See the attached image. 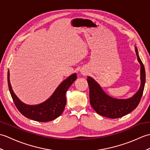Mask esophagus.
<instances>
[{
  "instance_id": "1",
  "label": "esophagus",
  "mask_w": 150,
  "mask_h": 150,
  "mask_svg": "<svg viewBox=\"0 0 150 150\" xmlns=\"http://www.w3.org/2000/svg\"><path fill=\"white\" fill-rule=\"evenodd\" d=\"M81 72L82 74V75H86V74H87V71H85V70H81Z\"/></svg>"
}]
</instances>
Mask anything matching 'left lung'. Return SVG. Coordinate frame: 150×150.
<instances>
[{"label":"left lung","mask_w":150,"mask_h":150,"mask_svg":"<svg viewBox=\"0 0 150 150\" xmlns=\"http://www.w3.org/2000/svg\"><path fill=\"white\" fill-rule=\"evenodd\" d=\"M135 50L137 60L141 65V86L139 90L132 97L120 99L110 97L105 93L98 82L90 76L88 77L90 104L94 110L100 115L111 119H117L132 112L139 104L144 88L146 73L144 66L139 56L136 47Z\"/></svg>","instance_id":"8db88e82"}]
</instances>
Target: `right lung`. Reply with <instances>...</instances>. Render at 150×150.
<instances>
[{
    "instance_id": "add662e5",
    "label": "right lung",
    "mask_w": 150,
    "mask_h": 150,
    "mask_svg": "<svg viewBox=\"0 0 150 150\" xmlns=\"http://www.w3.org/2000/svg\"><path fill=\"white\" fill-rule=\"evenodd\" d=\"M77 74L73 73L60 83L51 97L43 103L36 105L26 104L19 99L12 90L8 72V83L11 97L18 110L28 119L46 122L59 117L66 106V93L73 82L77 79Z\"/></svg>"
}]
</instances>
